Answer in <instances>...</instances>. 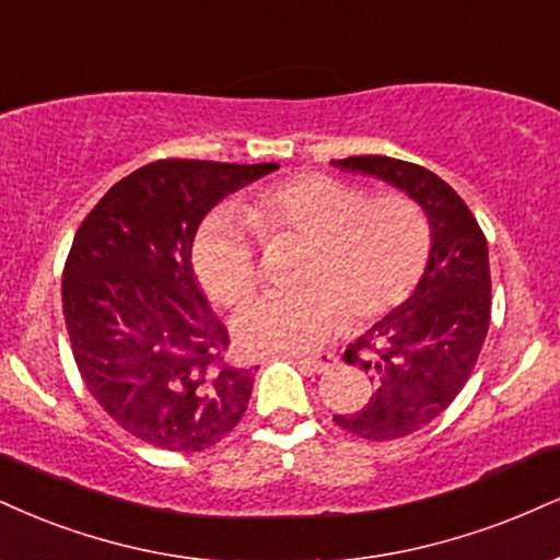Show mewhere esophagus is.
Returning <instances> with one entry per match:
<instances>
[{
	"label": "esophagus",
	"instance_id": "34e87169",
	"mask_svg": "<svg viewBox=\"0 0 560 560\" xmlns=\"http://www.w3.org/2000/svg\"><path fill=\"white\" fill-rule=\"evenodd\" d=\"M300 365L313 370V373H326L339 365V357L336 354H318V357H300Z\"/></svg>",
	"mask_w": 560,
	"mask_h": 560
}]
</instances>
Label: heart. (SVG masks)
I'll return each instance as SVG.
<instances>
[{"label": "heart", "instance_id": "b5f03b06", "mask_svg": "<svg viewBox=\"0 0 560 560\" xmlns=\"http://www.w3.org/2000/svg\"><path fill=\"white\" fill-rule=\"evenodd\" d=\"M253 226L262 237L310 242L300 268L302 292L266 294L234 318L240 347L253 354L310 352L354 320H375L399 307L425 273L428 215L404 195L370 198L328 174L266 187L247 203L206 215L192 240V268L219 305H240L258 284Z\"/></svg>", "mask_w": 560, "mask_h": 560}]
</instances>
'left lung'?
Listing matches in <instances>:
<instances>
[{"label": "left lung", "mask_w": 560, "mask_h": 560, "mask_svg": "<svg viewBox=\"0 0 560 560\" xmlns=\"http://www.w3.org/2000/svg\"><path fill=\"white\" fill-rule=\"evenodd\" d=\"M407 192L430 224L425 273L399 307L347 347L375 390L362 409L336 415L347 433L394 441L433 422L464 388L490 326L488 242L467 203L438 174L388 156L331 161Z\"/></svg>", "instance_id": "left-lung-1"}]
</instances>
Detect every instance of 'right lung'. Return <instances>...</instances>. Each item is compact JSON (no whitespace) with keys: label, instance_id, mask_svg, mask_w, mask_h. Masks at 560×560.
Returning <instances> with one entry per match:
<instances>
[{"label":"right lung","instance_id":"1","mask_svg":"<svg viewBox=\"0 0 560 560\" xmlns=\"http://www.w3.org/2000/svg\"><path fill=\"white\" fill-rule=\"evenodd\" d=\"M279 164L166 159L119 179L80 224L62 310L88 390L127 433L203 451L245 415L253 373L224 362L229 334L192 271L200 221Z\"/></svg>","mask_w":560,"mask_h":560}]
</instances>
